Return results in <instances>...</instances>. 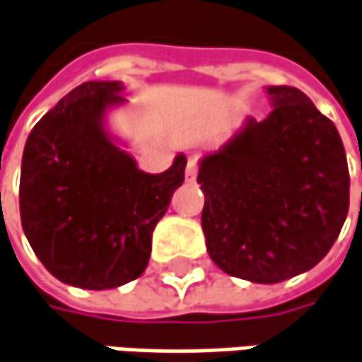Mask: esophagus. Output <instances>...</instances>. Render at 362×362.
Listing matches in <instances>:
<instances>
[{"mask_svg": "<svg viewBox=\"0 0 362 362\" xmlns=\"http://www.w3.org/2000/svg\"><path fill=\"white\" fill-rule=\"evenodd\" d=\"M197 171H199V163H197V158L195 156H189V160H187V167H185V179L193 183L195 179H197Z\"/></svg>", "mask_w": 362, "mask_h": 362, "instance_id": "esophagus-1", "label": "esophagus"}]
</instances>
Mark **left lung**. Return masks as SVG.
<instances>
[{
	"mask_svg": "<svg viewBox=\"0 0 362 362\" xmlns=\"http://www.w3.org/2000/svg\"><path fill=\"white\" fill-rule=\"evenodd\" d=\"M271 114L248 118L199 160L202 228L224 273L279 283L310 271L349 214V165L336 126L296 87H267Z\"/></svg>",
	"mask_w": 362,
	"mask_h": 362,
	"instance_id": "obj_1",
	"label": "left lung"
}]
</instances>
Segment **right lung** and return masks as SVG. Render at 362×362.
Returning <instances> with one entry per match:
<instances>
[{
  "mask_svg": "<svg viewBox=\"0 0 362 362\" xmlns=\"http://www.w3.org/2000/svg\"><path fill=\"white\" fill-rule=\"evenodd\" d=\"M119 81H87L66 93L28 136L20 216L50 275L81 289H112L140 277L153 230L185 179V154L165 173L140 171L105 128L126 100Z\"/></svg>",
  "mask_w": 362,
  "mask_h": 362,
  "instance_id": "right-lung-1",
  "label": "right lung"
}]
</instances>
